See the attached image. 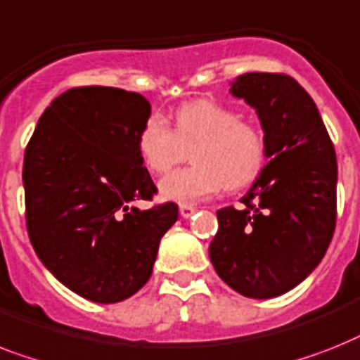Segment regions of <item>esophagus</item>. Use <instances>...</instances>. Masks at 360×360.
I'll return each instance as SVG.
<instances>
[{
  "mask_svg": "<svg viewBox=\"0 0 360 360\" xmlns=\"http://www.w3.org/2000/svg\"><path fill=\"white\" fill-rule=\"evenodd\" d=\"M194 212H195V207L185 205V203H183V205H179V214L183 216V218H190V216L194 214Z\"/></svg>",
  "mask_w": 360,
  "mask_h": 360,
  "instance_id": "34e87169",
  "label": "esophagus"
}]
</instances>
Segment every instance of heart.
I'll use <instances>...</instances> for the list:
<instances>
[{"label": "heart", "mask_w": 360, "mask_h": 360, "mask_svg": "<svg viewBox=\"0 0 360 360\" xmlns=\"http://www.w3.org/2000/svg\"><path fill=\"white\" fill-rule=\"evenodd\" d=\"M192 151L194 165L166 175L160 195L177 203H195L226 186L238 190L261 174L266 140L255 124L214 99H194L175 110L172 129L160 114H151L139 133V153L146 168L166 174Z\"/></svg>", "instance_id": "heart-1"}]
</instances>
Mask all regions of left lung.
Instances as JSON below:
<instances>
[{
	"label": "left lung",
	"instance_id": "left-lung-1",
	"mask_svg": "<svg viewBox=\"0 0 360 360\" xmlns=\"http://www.w3.org/2000/svg\"><path fill=\"white\" fill-rule=\"evenodd\" d=\"M231 94L259 114L268 165L240 200L242 209L216 212L209 257L233 290L268 300L300 285L331 244L337 155L316 105L290 75H238Z\"/></svg>",
	"mask_w": 360,
	"mask_h": 360
}]
</instances>
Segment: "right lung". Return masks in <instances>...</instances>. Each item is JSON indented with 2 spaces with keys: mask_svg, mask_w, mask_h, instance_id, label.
Wrapping results in <instances>:
<instances>
[{
  "mask_svg": "<svg viewBox=\"0 0 360 360\" xmlns=\"http://www.w3.org/2000/svg\"><path fill=\"white\" fill-rule=\"evenodd\" d=\"M150 114L136 92L77 86L51 101L25 148L31 244L58 281L90 302L118 303L139 292L177 221L172 201L131 207L157 192L139 153Z\"/></svg>",
  "mask_w": 360,
  "mask_h": 360,
  "instance_id": "right-lung-1",
  "label": "right lung"
}]
</instances>
